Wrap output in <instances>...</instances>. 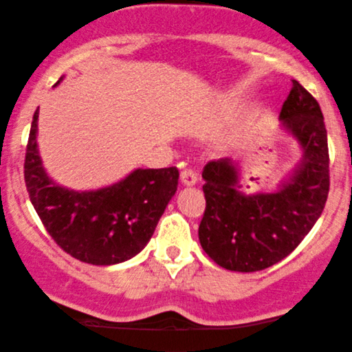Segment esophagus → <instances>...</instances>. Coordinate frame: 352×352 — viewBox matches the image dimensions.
<instances>
[{"label": "esophagus", "mask_w": 352, "mask_h": 352, "mask_svg": "<svg viewBox=\"0 0 352 352\" xmlns=\"http://www.w3.org/2000/svg\"><path fill=\"white\" fill-rule=\"evenodd\" d=\"M181 183H183L184 186H195L197 183V175L192 169H183V171H181Z\"/></svg>", "instance_id": "1"}]
</instances>
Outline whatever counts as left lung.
<instances>
[{
	"label": "left lung",
	"instance_id": "1",
	"mask_svg": "<svg viewBox=\"0 0 352 352\" xmlns=\"http://www.w3.org/2000/svg\"><path fill=\"white\" fill-rule=\"evenodd\" d=\"M279 118L302 146V163L278 192L243 195L229 157L204 166L206 209L199 243L229 271L254 272L289 256L321 216L329 192V149L321 106L298 81Z\"/></svg>",
	"mask_w": 352,
	"mask_h": 352
}]
</instances>
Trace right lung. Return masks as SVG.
<instances>
[{"label": "right lung", "mask_w": 352, "mask_h": 352, "mask_svg": "<svg viewBox=\"0 0 352 352\" xmlns=\"http://www.w3.org/2000/svg\"><path fill=\"white\" fill-rule=\"evenodd\" d=\"M38 109L25 156V183L43 226L63 251L82 263L109 266L131 259L151 239L179 179L176 168L136 169L98 191L76 192L46 176L36 148Z\"/></svg>", "instance_id": "1"}]
</instances>
